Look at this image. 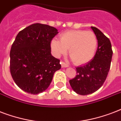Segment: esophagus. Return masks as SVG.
Here are the masks:
<instances>
[{
	"instance_id": "1",
	"label": "esophagus",
	"mask_w": 121,
	"mask_h": 121,
	"mask_svg": "<svg viewBox=\"0 0 121 121\" xmlns=\"http://www.w3.org/2000/svg\"><path fill=\"white\" fill-rule=\"evenodd\" d=\"M60 64H61L62 67H67L69 66V65H67V64H65V62H61Z\"/></svg>"
}]
</instances>
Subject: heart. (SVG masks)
<instances>
[{
	"label": "heart",
	"instance_id": "obj_1",
	"mask_svg": "<svg viewBox=\"0 0 121 121\" xmlns=\"http://www.w3.org/2000/svg\"><path fill=\"white\" fill-rule=\"evenodd\" d=\"M60 40L53 39L50 42L52 54L56 57L64 55L69 48V54L77 65L88 63L96 53L97 38L93 31L71 30L63 33Z\"/></svg>",
	"mask_w": 121,
	"mask_h": 121
}]
</instances>
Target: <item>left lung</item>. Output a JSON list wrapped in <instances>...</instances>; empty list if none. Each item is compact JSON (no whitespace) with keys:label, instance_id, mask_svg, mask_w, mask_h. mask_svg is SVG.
<instances>
[{"label":"left lung","instance_id":"obj_1","mask_svg":"<svg viewBox=\"0 0 121 121\" xmlns=\"http://www.w3.org/2000/svg\"><path fill=\"white\" fill-rule=\"evenodd\" d=\"M91 28L96 35L98 42L95 55L85 65L76 67L77 75L69 80L72 89L81 95L93 93L102 86L110 69L113 54L109 39L98 28Z\"/></svg>","mask_w":121,"mask_h":121}]
</instances>
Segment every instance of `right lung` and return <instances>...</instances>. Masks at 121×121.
<instances>
[{"instance_id": "1", "label": "right lung", "mask_w": 121, "mask_h": 121, "mask_svg": "<svg viewBox=\"0 0 121 121\" xmlns=\"http://www.w3.org/2000/svg\"><path fill=\"white\" fill-rule=\"evenodd\" d=\"M58 33L54 27L35 23L17 35L10 52V71L16 84L25 92L36 95L45 91L55 72L61 68L50 48Z\"/></svg>"}]
</instances>
